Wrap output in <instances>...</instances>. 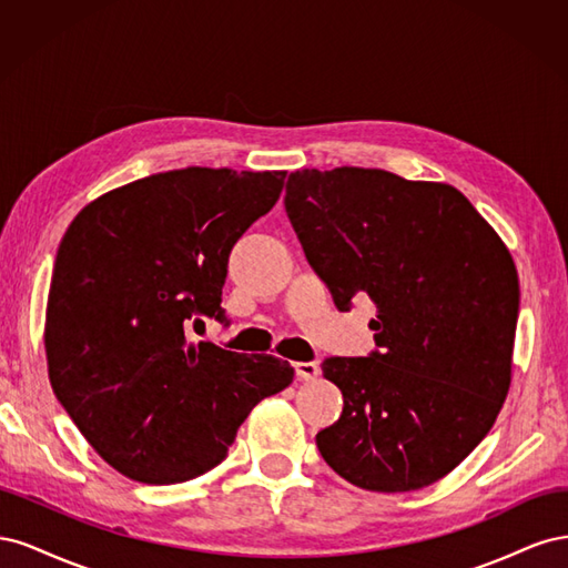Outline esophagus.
<instances>
[{"mask_svg": "<svg viewBox=\"0 0 568 568\" xmlns=\"http://www.w3.org/2000/svg\"><path fill=\"white\" fill-rule=\"evenodd\" d=\"M294 369H296L298 379H303V382H313L320 376V367L315 363H296Z\"/></svg>", "mask_w": 568, "mask_h": 568, "instance_id": "obj_1", "label": "esophagus"}]
</instances>
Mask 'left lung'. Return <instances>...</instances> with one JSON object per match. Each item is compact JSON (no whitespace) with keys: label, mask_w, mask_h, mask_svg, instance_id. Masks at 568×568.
<instances>
[{"label":"left lung","mask_w":568,"mask_h":568,"mask_svg":"<svg viewBox=\"0 0 568 568\" xmlns=\"http://www.w3.org/2000/svg\"><path fill=\"white\" fill-rule=\"evenodd\" d=\"M286 215L338 311L376 305L369 357H326L343 393L317 448L348 484L407 493L450 474L511 384L519 277L503 239L443 182L376 168L296 170Z\"/></svg>","instance_id":"left-lung-1"}]
</instances>
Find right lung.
I'll return each mask as SVG.
<instances>
[{
    "mask_svg": "<svg viewBox=\"0 0 568 568\" xmlns=\"http://www.w3.org/2000/svg\"><path fill=\"white\" fill-rule=\"evenodd\" d=\"M284 178L170 170L99 196L65 230L47 298L49 382L123 476L170 486L217 467L248 412L294 382L286 359L184 336L201 317L227 322L230 251Z\"/></svg>",
    "mask_w": 568,
    "mask_h": 568,
    "instance_id": "1",
    "label": "right lung"
}]
</instances>
